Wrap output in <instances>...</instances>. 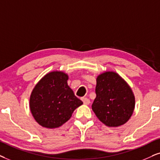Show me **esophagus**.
<instances>
[{
    "instance_id": "34e87169",
    "label": "esophagus",
    "mask_w": 160,
    "mask_h": 160,
    "mask_svg": "<svg viewBox=\"0 0 160 160\" xmlns=\"http://www.w3.org/2000/svg\"><path fill=\"white\" fill-rule=\"evenodd\" d=\"M81 100L85 105H88L90 103V100L87 98H82Z\"/></svg>"
}]
</instances>
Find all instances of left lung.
I'll return each instance as SVG.
<instances>
[{"mask_svg":"<svg viewBox=\"0 0 160 160\" xmlns=\"http://www.w3.org/2000/svg\"><path fill=\"white\" fill-rule=\"evenodd\" d=\"M92 110L109 127L125 124L133 114L135 99L131 88L117 73L107 72L97 78Z\"/></svg>","mask_w":160,"mask_h":160,"instance_id":"obj_1","label":"left lung"}]
</instances>
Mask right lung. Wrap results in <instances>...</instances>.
<instances>
[{"label":"right lung","instance_id":"1","mask_svg":"<svg viewBox=\"0 0 160 160\" xmlns=\"http://www.w3.org/2000/svg\"><path fill=\"white\" fill-rule=\"evenodd\" d=\"M68 75L52 72L36 85L30 97V109L35 120L43 127L58 128L69 120L82 102L67 84Z\"/></svg>","mask_w":160,"mask_h":160}]
</instances>
